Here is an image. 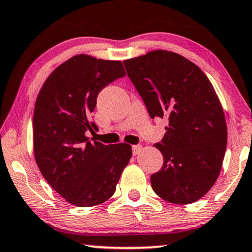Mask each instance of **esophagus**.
<instances>
[{
  "label": "esophagus",
  "mask_w": 252,
  "mask_h": 252,
  "mask_svg": "<svg viewBox=\"0 0 252 252\" xmlns=\"http://www.w3.org/2000/svg\"><path fill=\"white\" fill-rule=\"evenodd\" d=\"M132 149H133V155L136 156V155H138V153L142 151V145H140V144L133 145Z\"/></svg>",
  "instance_id": "1"
}]
</instances>
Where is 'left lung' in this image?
<instances>
[{
	"label": "left lung",
	"mask_w": 252,
	"mask_h": 252,
	"mask_svg": "<svg viewBox=\"0 0 252 252\" xmlns=\"http://www.w3.org/2000/svg\"><path fill=\"white\" fill-rule=\"evenodd\" d=\"M127 75L153 118H166L163 165L151 175L160 198L176 205L198 201L220 176L227 144L223 107L207 76L178 53L150 51L124 60Z\"/></svg>",
	"instance_id": "obj_1"
}]
</instances>
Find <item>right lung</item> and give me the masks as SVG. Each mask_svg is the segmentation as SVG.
I'll list each match as a JSON object with an SVG mask.
<instances>
[{"label": "right lung", "instance_id": "right-lung-1", "mask_svg": "<svg viewBox=\"0 0 252 252\" xmlns=\"http://www.w3.org/2000/svg\"><path fill=\"white\" fill-rule=\"evenodd\" d=\"M126 75L122 61L77 54L54 69L43 84L32 117L34 157L51 188L71 205L93 207L114 195L132 158L127 143L90 141L89 117L100 91Z\"/></svg>", "mask_w": 252, "mask_h": 252}]
</instances>
